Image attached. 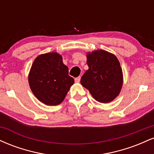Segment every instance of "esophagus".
<instances>
[{
	"instance_id": "1",
	"label": "esophagus",
	"mask_w": 154,
	"mask_h": 154,
	"mask_svg": "<svg viewBox=\"0 0 154 154\" xmlns=\"http://www.w3.org/2000/svg\"><path fill=\"white\" fill-rule=\"evenodd\" d=\"M80 78H81L80 77H76V78L75 79V81L76 82H80Z\"/></svg>"
}]
</instances>
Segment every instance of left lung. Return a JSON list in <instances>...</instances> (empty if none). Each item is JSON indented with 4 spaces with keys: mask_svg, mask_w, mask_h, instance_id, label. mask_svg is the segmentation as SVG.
Masks as SVG:
<instances>
[{
    "mask_svg": "<svg viewBox=\"0 0 154 154\" xmlns=\"http://www.w3.org/2000/svg\"><path fill=\"white\" fill-rule=\"evenodd\" d=\"M89 69L81 77L83 87L100 103H109L119 95L122 86V71L114 55L107 51H93L87 56Z\"/></svg>",
    "mask_w": 154,
    "mask_h": 154,
    "instance_id": "left-lung-1",
    "label": "left lung"
}]
</instances>
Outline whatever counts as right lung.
I'll return each instance as SVG.
<instances>
[{
  "mask_svg": "<svg viewBox=\"0 0 154 154\" xmlns=\"http://www.w3.org/2000/svg\"><path fill=\"white\" fill-rule=\"evenodd\" d=\"M69 69L57 53L40 55L35 59L29 75V84L33 94L43 103L56 106L64 99L74 84Z\"/></svg>",
  "mask_w": 154,
  "mask_h": 154,
  "instance_id": "obj_1",
  "label": "right lung"
}]
</instances>
